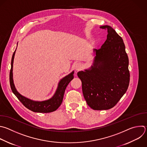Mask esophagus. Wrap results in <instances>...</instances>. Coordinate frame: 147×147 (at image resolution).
I'll list each match as a JSON object with an SVG mask.
<instances>
[{
	"mask_svg": "<svg viewBox=\"0 0 147 147\" xmlns=\"http://www.w3.org/2000/svg\"><path fill=\"white\" fill-rule=\"evenodd\" d=\"M81 65L80 63H77L76 65L75 69L76 70H78L80 69H81Z\"/></svg>",
	"mask_w": 147,
	"mask_h": 147,
	"instance_id": "obj_1",
	"label": "esophagus"
}]
</instances>
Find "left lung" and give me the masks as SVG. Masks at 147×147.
<instances>
[{
  "label": "left lung",
  "instance_id": "left-lung-1",
  "mask_svg": "<svg viewBox=\"0 0 147 147\" xmlns=\"http://www.w3.org/2000/svg\"><path fill=\"white\" fill-rule=\"evenodd\" d=\"M107 40L95 54L90 69L77 73L82 82L84 98L93 110H109L114 107L126 93L129 84V59L121 36L109 25Z\"/></svg>",
  "mask_w": 147,
  "mask_h": 147
}]
</instances>
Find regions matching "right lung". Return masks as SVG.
I'll list each match as a JSON object with an SVG mask.
<instances>
[{
  "label": "right lung",
  "mask_w": 147,
  "mask_h": 147,
  "mask_svg": "<svg viewBox=\"0 0 147 147\" xmlns=\"http://www.w3.org/2000/svg\"><path fill=\"white\" fill-rule=\"evenodd\" d=\"M16 51V50L14 52L12 57L11 62V70L10 71V84L11 89L13 93L16 96L18 100L22 103V105L25 107L33 112L48 113L57 110L62 103L64 93L67 85L74 78V71L61 80L58 84V86L55 94L51 99L42 102L34 101L30 100L28 98H26V97L21 95L17 90L14 84L13 78V68Z\"/></svg>",
  "instance_id": "add662e5"
}]
</instances>
